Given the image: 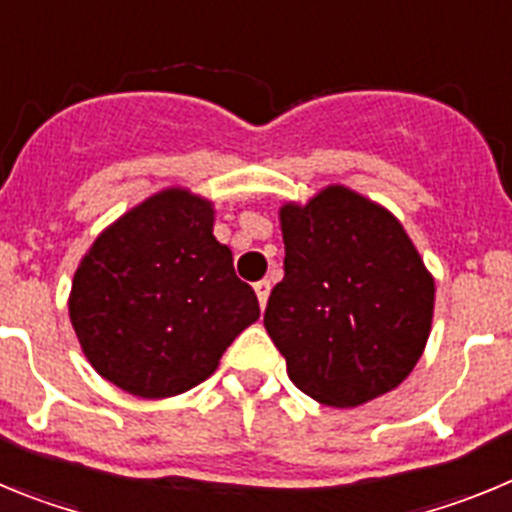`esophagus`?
<instances>
[{"label": "esophagus", "mask_w": 512, "mask_h": 512, "mask_svg": "<svg viewBox=\"0 0 512 512\" xmlns=\"http://www.w3.org/2000/svg\"><path fill=\"white\" fill-rule=\"evenodd\" d=\"M253 289H256V297H259V305L261 310L266 307V300H269V292H271V284L266 282V279H261V282L253 284Z\"/></svg>", "instance_id": "34e87169"}]
</instances>
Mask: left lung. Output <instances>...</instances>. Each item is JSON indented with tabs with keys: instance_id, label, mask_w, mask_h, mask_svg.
<instances>
[{
	"instance_id": "1",
	"label": "left lung",
	"mask_w": 512,
	"mask_h": 512,
	"mask_svg": "<svg viewBox=\"0 0 512 512\" xmlns=\"http://www.w3.org/2000/svg\"><path fill=\"white\" fill-rule=\"evenodd\" d=\"M279 217L284 279L264 328L289 379L333 408L395 390L423 354L436 292L408 233L346 187L284 205Z\"/></svg>"
}]
</instances>
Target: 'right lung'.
Wrapping results in <instances>:
<instances>
[{"instance_id":"1","label":"right lung","mask_w":512,"mask_h":512,"mask_svg":"<svg viewBox=\"0 0 512 512\" xmlns=\"http://www.w3.org/2000/svg\"><path fill=\"white\" fill-rule=\"evenodd\" d=\"M69 315L104 379L130 395L171 397L205 382L261 310L212 235L210 202L166 189L94 241Z\"/></svg>"}]
</instances>
